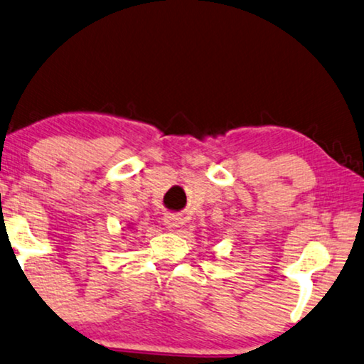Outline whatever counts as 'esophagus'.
Segmentation results:
<instances>
[{
	"mask_svg": "<svg viewBox=\"0 0 364 364\" xmlns=\"http://www.w3.org/2000/svg\"><path fill=\"white\" fill-rule=\"evenodd\" d=\"M164 225H166L167 230H176L182 225V221H181V218L177 217V215L171 213V215H166V217H164Z\"/></svg>",
	"mask_w": 364,
	"mask_h": 364,
	"instance_id": "1",
	"label": "esophagus"
}]
</instances>
